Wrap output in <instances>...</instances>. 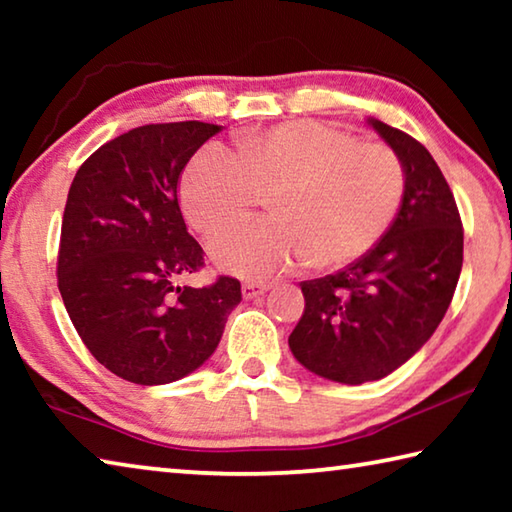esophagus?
<instances>
[{"label":"esophagus","instance_id":"34e87169","mask_svg":"<svg viewBox=\"0 0 512 512\" xmlns=\"http://www.w3.org/2000/svg\"><path fill=\"white\" fill-rule=\"evenodd\" d=\"M268 291V284L266 282H244L241 284V293H244V298H257L262 296V293Z\"/></svg>","mask_w":512,"mask_h":512}]
</instances>
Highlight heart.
I'll return each instance as SVG.
<instances>
[{
    "instance_id": "b5f03b06",
    "label": "heart",
    "mask_w": 512,
    "mask_h": 512,
    "mask_svg": "<svg viewBox=\"0 0 512 512\" xmlns=\"http://www.w3.org/2000/svg\"><path fill=\"white\" fill-rule=\"evenodd\" d=\"M404 189V164L391 146L320 121H284L241 137L239 158L219 144L198 151L180 178V205L210 237L273 194L275 216L210 244L225 271L262 280L305 262L320 271L357 262L393 225Z\"/></svg>"
}]
</instances>
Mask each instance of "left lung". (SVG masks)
I'll return each instance as SVG.
<instances>
[{
  "label": "left lung",
  "instance_id": "1",
  "mask_svg": "<svg viewBox=\"0 0 512 512\" xmlns=\"http://www.w3.org/2000/svg\"><path fill=\"white\" fill-rule=\"evenodd\" d=\"M406 171L402 207L379 244L343 271L300 282L305 314L289 348L316 375L363 384L409 361L443 320L463 266V223L443 171L400 128L370 119Z\"/></svg>",
  "mask_w": 512,
  "mask_h": 512
}]
</instances>
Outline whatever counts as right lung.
I'll list each match as a JSON object with an SVG mask.
<instances>
[{
  "label": "right lung",
  "instance_id": "obj_1",
  "mask_svg": "<svg viewBox=\"0 0 512 512\" xmlns=\"http://www.w3.org/2000/svg\"><path fill=\"white\" fill-rule=\"evenodd\" d=\"M221 131L203 121L133 128L99 146L69 187L58 246V291L85 348L142 386L189 375L221 341L241 284L205 268L178 187L189 158Z\"/></svg>",
  "mask_w": 512,
  "mask_h": 512
}]
</instances>
